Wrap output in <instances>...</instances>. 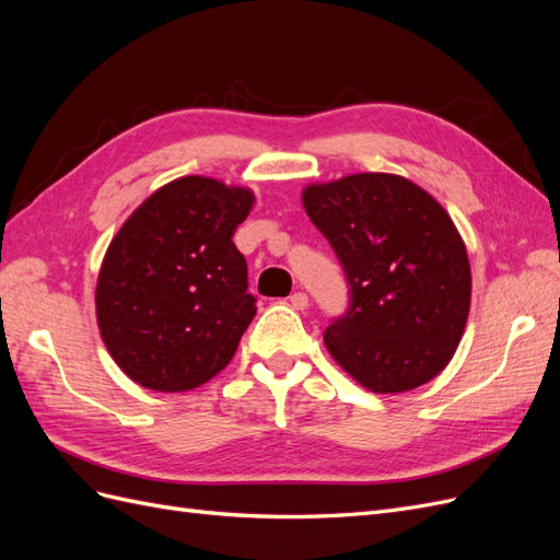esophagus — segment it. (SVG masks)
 <instances>
[{
	"label": "esophagus",
	"mask_w": 560,
	"mask_h": 560,
	"mask_svg": "<svg viewBox=\"0 0 560 560\" xmlns=\"http://www.w3.org/2000/svg\"><path fill=\"white\" fill-rule=\"evenodd\" d=\"M290 303H292V308H296V311H306L308 308V294L306 292H294L290 296Z\"/></svg>",
	"instance_id": "1"
}]
</instances>
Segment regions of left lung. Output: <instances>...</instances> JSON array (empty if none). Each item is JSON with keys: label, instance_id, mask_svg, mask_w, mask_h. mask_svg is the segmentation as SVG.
Instances as JSON below:
<instances>
[{"label": "left lung", "instance_id": "8db88e82", "mask_svg": "<svg viewBox=\"0 0 560 560\" xmlns=\"http://www.w3.org/2000/svg\"><path fill=\"white\" fill-rule=\"evenodd\" d=\"M303 208L350 284L346 315L325 331L331 358L376 395L432 381L460 343L471 299L467 249L448 212L387 173L311 184Z\"/></svg>", "mask_w": 560, "mask_h": 560}]
</instances>
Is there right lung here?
<instances>
[{"mask_svg":"<svg viewBox=\"0 0 560 560\" xmlns=\"http://www.w3.org/2000/svg\"><path fill=\"white\" fill-rule=\"evenodd\" d=\"M252 206L249 189L191 175L161 186L114 235L95 311L128 378L184 393L231 362L257 315L247 261L233 245Z\"/></svg>","mask_w":560,"mask_h":560,"instance_id":"obj_1","label":"right lung"}]
</instances>
